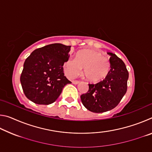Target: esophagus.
Segmentation results:
<instances>
[{
  "label": "esophagus",
  "instance_id": "esophagus-1",
  "mask_svg": "<svg viewBox=\"0 0 152 152\" xmlns=\"http://www.w3.org/2000/svg\"><path fill=\"white\" fill-rule=\"evenodd\" d=\"M79 81H78V80H73L72 81V83L74 84H78V83H79Z\"/></svg>",
  "mask_w": 152,
  "mask_h": 152
}]
</instances>
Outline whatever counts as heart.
<instances>
[{
  "mask_svg": "<svg viewBox=\"0 0 152 152\" xmlns=\"http://www.w3.org/2000/svg\"><path fill=\"white\" fill-rule=\"evenodd\" d=\"M68 75L73 78L80 73L91 82H101L108 76L110 69L109 60L99 51L86 49L80 51L76 58H69L64 65Z\"/></svg>",
  "mask_w": 152,
  "mask_h": 152,
  "instance_id": "heart-1",
  "label": "heart"
}]
</instances>
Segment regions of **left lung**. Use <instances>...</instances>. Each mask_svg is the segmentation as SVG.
<instances>
[{
	"mask_svg": "<svg viewBox=\"0 0 152 152\" xmlns=\"http://www.w3.org/2000/svg\"><path fill=\"white\" fill-rule=\"evenodd\" d=\"M107 53L110 56V69L108 76L99 83L89 84L88 91L80 96L84 106L96 113L114 109L127 92L129 72L125 64L114 53Z\"/></svg>",
	"mask_w": 152,
	"mask_h": 152,
	"instance_id": "8db88e82",
	"label": "left lung"
}]
</instances>
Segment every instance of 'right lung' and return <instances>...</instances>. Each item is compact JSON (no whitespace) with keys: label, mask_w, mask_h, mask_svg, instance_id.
Returning a JSON list of instances; mask_svg holds the SVG:
<instances>
[{"label":"right lung","mask_w":152,"mask_h":152,"mask_svg":"<svg viewBox=\"0 0 152 152\" xmlns=\"http://www.w3.org/2000/svg\"><path fill=\"white\" fill-rule=\"evenodd\" d=\"M70 48L53 43L34 50L25 60L20 80L28 99L38 104H51L64 87L71 83L63 68L70 57Z\"/></svg>","instance_id":"add662e5"}]
</instances>
